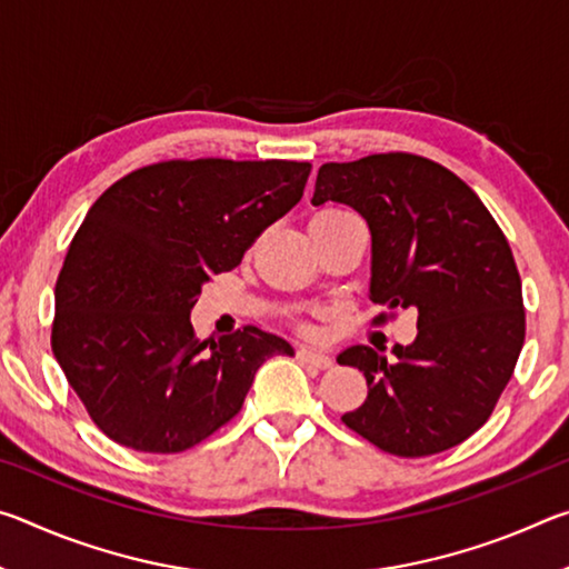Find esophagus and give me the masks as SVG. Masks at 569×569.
Returning a JSON list of instances; mask_svg holds the SVG:
<instances>
[{
  "label": "esophagus",
  "mask_w": 569,
  "mask_h": 569,
  "mask_svg": "<svg viewBox=\"0 0 569 569\" xmlns=\"http://www.w3.org/2000/svg\"><path fill=\"white\" fill-rule=\"evenodd\" d=\"M296 356H298V361L308 363V366H316V369H329V366L333 363L329 353H323L319 349H311V346H301Z\"/></svg>",
  "instance_id": "esophagus-1"
}]
</instances>
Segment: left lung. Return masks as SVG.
<instances>
[{
  "label": "left lung",
  "instance_id": "8db88e82",
  "mask_svg": "<svg viewBox=\"0 0 569 569\" xmlns=\"http://www.w3.org/2000/svg\"><path fill=\"white\" fill-rule=\"evenodd\" d=\"M311 203L366 220L369 298L417 311V339L393 346L397 361L361 343L339 353L369 383L343 423L397 457L461 445L489 419L525 343L522 281L497 220L455 172L409 152L326 162Z\"/></svg>",
  "mask_w": 569,
  "mask_h": 569
}]
</instances>
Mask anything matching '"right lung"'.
<instances>
[{"label": "right lung", "instance_id": "right-lung-1", "mask_svg": "<svg viewBox=\"0 0 569 569\" xmlns=\"http://www.w3.org/2000/svg\"><path fill=\"white\" fill-rule=\"evenodd\" d=\"M308 162L168 160L114 182L84 216L54 286L52 351L112 441L176 455L236 417L256 371L293 346L243 331L198 341L210 276L303 196Z\"/></svg>", "mask_w": 569, "mask_h": 569}]
</instances>
